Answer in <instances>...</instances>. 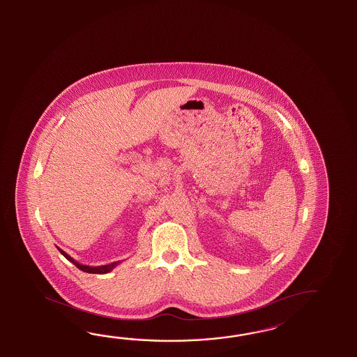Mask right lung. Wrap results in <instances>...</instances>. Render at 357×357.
Masks as SVG:
<instances>
[{
  "mask_svg": "<svg viewBox=\"0 0 357 357\" xmlns=\"http://www.w3.org/2000/svg\"><path fill=\"white\" fill-rule=\"evenodd\" d=\"M58 248V247H56ZM58 251L61 252L62 255H63L64 257L66 259H68L70 262H72L73 265L76 266V267H78L81 271H84V273H110L112 271V268H115L116 266L119 265L120 261H116V262H112V264H109V265H104V266H87V265H82V264H79V262H77L76 259H72L70 257V255H67L66 252L63 251V250H61V248H58Z\"/></svg>",
  "mask_w": 357,
  "mask_h": 357,
  "instance_id": "1",
  "label": "right lung"
}]
</instances>
